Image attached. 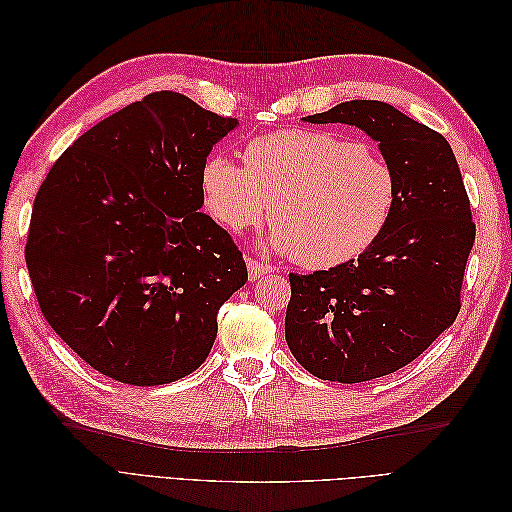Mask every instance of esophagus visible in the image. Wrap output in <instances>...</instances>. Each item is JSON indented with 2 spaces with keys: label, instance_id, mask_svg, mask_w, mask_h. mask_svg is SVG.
<instances>
[{
  "label": "esophagus",
  "instance_id": "1",
  "mask_svg": "<svg viewBox=\"0 0 512 512\" xmlns=\"http://www.w3.org/2000/svg\"><path fill=\"white\" fill-rule=\"evenodd\" d=\"M271 271H273V267H271V265H265V262H260V260H256V258L247 260V273H250V280H252V282H256L258 277L267 275V273H271Z\"/></svg>",
  "mask_w": 512,
  "mask_h": 512
}]
</instances>
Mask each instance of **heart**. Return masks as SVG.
<instances>
[{"mask_svg":"<svg viewBox=\"0 0 512 512\" xmlns=\"http://www.w3.org/2000/svg\"><path fill=\"white\" fill-rule=\"evenodd\" d=\"M200 190L230 232L258 226L269 211L271 245L314 271L371 250L399 203L395 168L378 151L344 134L299 128L254 138L245 166L213 153L200 168Z\"/></svg>","mask_w":512,"mask_h":512,"instance_id":"b5f03b06","label":"heart"}]
</instances>
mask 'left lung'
Listing matches in <instances>:
<instances>
[{
  "label": "left lung",
  "mask_w": 512,
  "mask_h": 512,
  "mask_svg": "<svg viewBox=\"0 0 512 512\" xmlns=\"http://www.w3.org/2000/svg\"><path fill=\"white\" fill-rule=\"evenodd\" d=\"M309 123H348L378 143L399 179L382 239L352 262L290 273L286 342L309 374L331 382L389 376L455 322L476 237L470 198L446 138L378 100H352Z\"/></svg>",
  "instance_id": "8db88e82"
}]
</instances>
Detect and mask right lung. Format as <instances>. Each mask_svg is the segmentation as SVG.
<instances>
[{
	"instance_id": "obj_1",
	"label": "right lung",
	"mask_w": 512,
	"mask_h": 512,
	"mask_svg": "<svg viewBox=\"0 0 512 512\" xmlns=\"http://www.w3.org/2000/svg\"><path fill=\"white\" fill-rule=\"evenodd\" d=\"M237 123L156 91L76 138L42 181L27 271L51 329L100 374L156 386L209 356L247 267L198 211L200 168Z\"/></svg>"
}]
</instances>
